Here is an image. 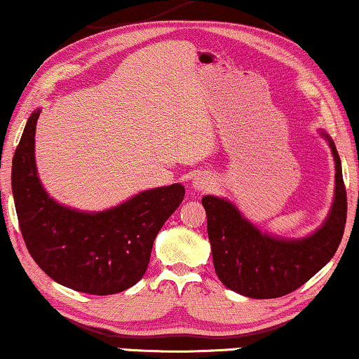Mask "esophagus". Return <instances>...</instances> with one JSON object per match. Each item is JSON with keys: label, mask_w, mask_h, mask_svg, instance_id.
Masks as SVG:
<instances>
[{"label": "esophagus", "mask_w": 359, "mask_h": 359, "mask_svg": "<svg viewBox=\"0 0 359 359\" xmlns=\"http://www.w3.org/2000/svg\"><path fill=\"white\" fill-rule=\"evenodd\" d=\"M214 187V177H211L210 174H198L195 175V179L191 180V189L195 191H210Z\"/></svg>", "instance_id": "34e87169"}]
</instances>
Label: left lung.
Returning <instances> with one entry per match:
<instances>
[{"label": "left lung", "mask_w": 359, "mask_h": 359, "mask_svg": "<svg viewBox=\"0 0 359 359\" xmlns=\"http://www.w3.org/2000/svg\"><path fill=\"white\" fill-rule=\"evenodd\" d=\"M319 133L332 149L335 187L327 217L311 233L288 238L264 232L232 201L203 196L214 269L219 280L240 295L256 299L287 295L323 269L339 248L346 222V191L335 143L324 130Z\"/></svg>", "instance_id": "1"}]
</instances>
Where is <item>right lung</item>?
Wrapping results in <instances>:
<instances>
[{
	"mask_svg": "<svg viewBox=\"0 0 359 359\" xmlns=\"http://www.w3.org/2000/svg\"><path fill=\"white\" fill-rule=\"evenodd\" d=\"M32 112L13 158V196L27 250L53 280L90 295H114L142 279L153 242L184 200L180 184L143 190L103 211H80L48 195L35 163Z\"/></svg>",
	"mask_w": 359,
	"mask_h": 359,
	"instance_id": "1",
	"label": "right lung"
}]
</instances>
